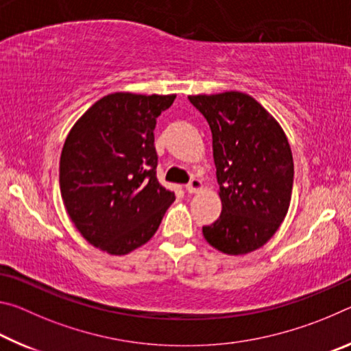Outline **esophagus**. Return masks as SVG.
<instances>
[{"instance_id":"34e87169","label":"esophagus","mask_w":351,"mask_h":351,"mask_svg":"<svg viewBox=\"0 0 351 351\" xmlns=\"http://www.w3.org/2000/svg\"><path fill=\"white\" fill-rule=\"evenodd\" d=\"M204 189V184L201 180H198V178H192L190 180V182L186 186V190L189 193H197V192H201V190Z\"/></svg>"}]
</instances>
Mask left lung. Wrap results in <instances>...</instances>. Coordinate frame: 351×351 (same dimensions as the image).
Listing matches in <instances>:
<instances>
[{
    "label": "left lung",
    "mask_w": 351,
    "mask_h": 351,
    "mask_svg": "<svg viewBox=\"0 0 351 351\" xmlns=\"http://www.w3.org/2000/svg\"><path fill=\"white\" fill-rule=\"evenodd\" d=\"M212 132L221 215L204 226L210 246L245 255L268 243L287 217L294 164L280 123L241 91L189 96Z\"/></svg>",
    "instance_id": "obj_1"
}]
</instances>
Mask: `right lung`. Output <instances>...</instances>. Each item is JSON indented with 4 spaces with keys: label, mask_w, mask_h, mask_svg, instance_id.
<instances>
[{
    "label": "right lung",
    "mask_w": 351,
    "mask_h": 351,
    "mask_svg": "<svg viewBox=\"0 0 351 351\" xmlns=\"http://www.w3.org/2000/svg\"><path fill=\"white\" fill-rule=\"evenodd\" d=\"M176 94L112 93L69 130L60 156V192L90 245L127 255L152 239L175 193L156 178V117Z\"/></svg>",
    "instance_id": "add662e5"
}]
</instances>
